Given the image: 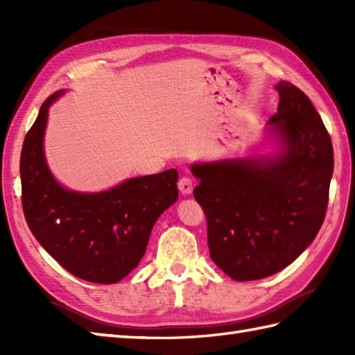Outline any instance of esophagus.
Segmentation results:
<instances>
[{
  "mask_svg": "<svg viewBox=\"0 0 355 355\" xmlns=\"http://www.w3.org/2000/svg\"><path fill=\"white\" fill-rule=\"evenodd\" d=\"M178 189L183 195H191L193 191V182L191 177H182L178 182Z\"/></svg>",
  "mask_w": 355,
  "mask_h": 355,
  "instance_id": "1",
  "label": "esophagus"
}]
</instances>
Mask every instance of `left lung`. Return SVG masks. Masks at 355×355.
<instances>
[{
  "label": "left lung",
  "instance_id": "left-lung-1",
  "mask_svg": "<svg viewBox=\"0 0 355 355\" xmlns=\"http://www.w3.org/2000/svg\"><path fill=\"white\" fill-rule=\"evenodd\" d=\"M277 112L267 132L271 155L192 164L193 197L205 210L210 258L235 281L277 273L310 245L325 220L333 143L304 92L275 87Z\"/></svg>",
  "mask_w": 355,
  "mask_h": 355
}]
</instances>
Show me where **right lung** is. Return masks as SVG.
<instances>
[{
  "label": "right lung",
  "instance_id": "obj_1",
  "mask_svg": "<svg viewBox=\"0 0 355 355\" xmlns=\"http://www.w3.org/2000/svg\"><path fill=\"white\" fill-rule=\"evenodd\" d=\"M65 92L42 103L21 150L22 209L33 236L73 276L116 284L139 266L150 230L178 198V172L130 178L110 191L85 193L56 182L44 155L49 108Z\"/></svg>",
  "mask_w": 355,
  "mask_h": 355
}]
</instances>
